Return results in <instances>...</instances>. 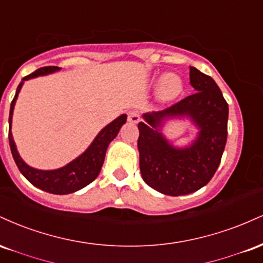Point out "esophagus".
<instances>
[{
	"label": "esophagus",
	"mask_w": 263,
	"mask_h": 263,
	"mask_svg": "<svg viewBox=\"0 0 263 263\" xmlns=\"http://www.w3.org/2000/svg\"><path fill=\"white\" fill-rule=\"evenodd\" d=\"M127 119H128L129 122L137 123L138 121H140V119H141L140 112H138V111H136V110L129 111V112L127 114Z\"/></svg>",
	"instance_id": "34e87169"
}]
</instances>
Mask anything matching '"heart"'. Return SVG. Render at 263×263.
<instances>
[{"label": "heart", "instance_id": "obj_1", "mask_svg": "<svg viewBox=\"0 0 263 263\" xmlns=\"http://www.w3.org/2000/svg\"><path fill=\"white\" fill-rule=\"evenodd\" d=\"M157 81H159L158 93L162 100H173L183 90L182 79L176 74H167Z\"/></svg>", "mask_w": 263, "mask_h": 263}]
</instances>
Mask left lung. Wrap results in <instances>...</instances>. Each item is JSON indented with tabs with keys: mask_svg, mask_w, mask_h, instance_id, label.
<instances>
[{
	"mask_svg": "<svg viewBox=\"0 0 263 263\" xmlns=\"http://www.w3.org/2000/svg\"><path fill=\"white\" fill-rule=\"evenodd\" d=\"M195 91L158 112L144 114L138 123L140 170L143 180L157 192L172 197L203 188L218 170L228 140L229 106L209 75L189 69ZM188 114L201 131L197 141L184 150L172 147L155 128L165 117Z\"/></svg>",
	"mask_w": 263,
	"mask_h": 263,
	"instance_id": "obj_1",
	"label": "left lung"
}]
</instances>
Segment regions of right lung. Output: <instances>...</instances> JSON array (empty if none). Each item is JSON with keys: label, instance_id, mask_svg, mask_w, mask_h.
Returning a JSON list of instances; mask_svg holds the SVG:
<instances>
[{"label": "right lung", "instance_id": "obj_1", "mask_svg": "<svg viewBox=\"0 0 263 263\" xmlns=\"http://www.w3.org/2000/svg\"><path fill=\"white\" fill-rule=\"evenodd\" d=\"M59 70L58 66H44V68H39L38 70L33 71L32 74L27 75L17 86L16 95H14L13 100L11 102V110H10V131H8V140H10V147L12 156H13L14 162H16L18 170L21 173L26 177L28 182H31L33 185L37 188L44 190V192L52 193V194H69V193H74L87 184H90L92 180L100 173L102 164H104L105 153H106L107 146L110 142L116 137L119 134L120 128L123 123L126 122L127 116L121 115L114 120L110 125H107L102 131L96 136V138L90 144V147L80 157L74 159L73 162L66 164L65 167L60 168L55 171H38L34 168L27 165L22 161L20 155H18L16 146H14L13 138L11 134V122H12V114H13L14 102L20 92L21 87L25 80L32 79V78L39 77V75H45L48 73H53V71Z\"/></svg>", "mask_w": 263, "mask_h": 263}]
</instances>
